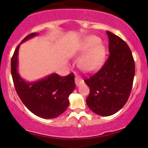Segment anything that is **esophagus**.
I'll use <instances>...</instances> for the list:
<instances>
[{
  "instance_id": "esophagus-1",
  "label": "esophagus",
  "mask_w": 148,
  "mask_h": 148,
  "mask_svg": "<svg viewBox=\"0 0 148 148\" xmlns=\"http://www.w3.org/2000/svg\"><path fill=\"white\" fill-rule=\"evenodd\" d=\"M75 82L77 87H79L80 85L84 84V81H83V79L78 78V77H75Z\"/></svg>"
}]
</instances>
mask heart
Here are the masks:
<instances>
[{"label":"heart","instance_id":"b5f03b06","mask_svg":"<svg viewBox=\"0 0 148 148\" xmlns=\"http://www.w3.org/2000/svg\"><path fill=\"white\" fill-rule=\"evenodd\" d=\"M79 52H86L79 60L78 65L86 73H93L98 70L106 58V48L100 38L95 36H89L81 42L77 48Z\"/></svg>","mask_w":148,"mask_h":148}]
</instances>
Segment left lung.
Here are the masks:
<instances>
[{
    "label": "left lung",
    "mask_w": 148,
    "mask_h": 148,
    "mask_svg": "<svg viewBox=\"0 0 148 148\" xmlns=\"http://www.w3.org/2000/svg\"><path fill=\"white\" fill-rule=\"evenodd\" d=\"M109 56L98 73L85 79L90 88L86 103L91 110L108 116L120 110L126 104L132 89L135 62L126 42L107 31Z\"/></svg>",
    "instance_id": "8db88e82"
}]
</instances>
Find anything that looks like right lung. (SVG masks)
Here are the masks:
<instances>
[{"instance_id":"right-lung-1","label":"right lung","mask_w":148,"mask_h":148,"mask_svg":"<svg viewBox=\"0 0 148 148\" xmlns=\"http://www.w3.org/2000/svg\"><path fill=\"white\" fill-rule=\"evenodd\" d=\"M32 33L17 46L11 58V75L18 96L29 110L43 119H54L63 113L69 104V96L75 88L74 75L60 77L52 73L42 79L29 82L18 72V52L20 44L38 36Z\"/></svg>"}]
</instances>
